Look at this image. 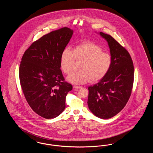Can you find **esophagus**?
Returning <instances> with one entry per match:
<instances>
[{"label":"esophagus","mask_w":153,"mask_h":153,"mask_svg":"<svg viewBox=\"0 0 153 153\" xmlns=\"http://www.w3.org/2000/svg\"><path fill=\"white\" fill-rule=\"evenodd\" d=\"M73 89H80V88H81V87H80V86H77V85H73Z\"/></svg>","instance_id":"1"}]
</instances>
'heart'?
Here are the masks:
<instances>
[{"label": "heart", "mask_w": 153, "mask_h": 153, "mask_svg": "<svg viewBox=\"0 0 153 153\" xmlns=\"http://www.w3.org/2000/svg\"><path fill=\"white\" fill-rule=\"evenodd\" d=\"M75 61H81L80 71L70 74L66 78L74 84H82L89 81L96 82L102 80L109 72L112 61L109 54L103 52L100 46L91 42L77 45L73 51L65 48L60 57L62 71L69 74L73 69Z\"/></svg>", "instance_id": "heart-1"}]
</instances>
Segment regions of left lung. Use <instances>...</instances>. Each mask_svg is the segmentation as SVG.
<instances>
[{
  "label": "left lung",
  "instance_id": "8db88e82",
  "mask_svg": "<svg viewBox=\"0 0 153 153\" xmlns=\"http://www.w3.org/2000/svg\"><path fill=\"white\" fill-rule=\"evenodd\" d=\"M108 42L112 65L107 75L88 87L89 109L99 118L115 116L126 105L134 82V65L128 51L109 34L100 32Z\"/></svg>",
  "mask_w": 153,
  "mask_h": 153
}]
</instances>
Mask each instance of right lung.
Returning <instances> with one entry per match:
<instances>
[{"label": "right lung", "mask_w": 153, "mask_h": 153, "mask_svg": "<svg viewBox=\"0 0 153 153\" xmlns=\"http://www.w3.org/2000/svg\"><path fill=\"white\" fill-rule=\"evenodd\" d=\"M73 33L68 27L51 31L34 42L22 57L19 76L23 94L31 109L45 119L63 112L72 89L64 81L60 57Z\"/></svg>", "instance_id": "obj_1"}]
</instances>
